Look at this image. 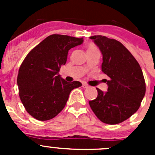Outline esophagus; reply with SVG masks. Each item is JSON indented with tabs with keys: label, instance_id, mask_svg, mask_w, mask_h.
Instances as JSON below:
<instances>
[{
	"label": "esophagus",
	"instance_id": "esophagus-1",
	"mask_svg": "<svg viewBox=\"0 0 155 155\" xmlns=\"http://www.w3.org/2000/svg\"><path fill=\"white\" fill-rule=\"evenodd\" d=\"M82 87H84V88H87V87H89V85L86 84V83H83V84H82Z\"/></svg>",
	"mask_w": 155,
	"mask_h": 155
}]
</instances>
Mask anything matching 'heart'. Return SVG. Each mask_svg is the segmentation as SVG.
Returning a JSON list of instances; mask_svg holds the SVG:
<instances>
[{
    "mask_svg": "<svg viewBox=\"0 0 155 155\" xmlns=\"http://www.w3.org/2000/svg\"><path fill=\"white\" fill-rule=\"evenodd\" d=\"M94 49H97L96 46L94 44V43H92V42H91V43H89V44L87 45V50H94Z\"/></svg>",
    "mask_w": 155,
    "mask_h": 155,
    "instance_id": "1",
    "label": "heart"
}]
</instances>
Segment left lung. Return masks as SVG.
I'll list each match as a JSON object with an SVG mask.
<instances>
[{"instance_id": "8db88e82", "label": "left lung", "mask_w": 155, "mask_h": 155, "mask_svg": "<svg viewBox=\"0 0 155 155\" xmlns=\"http://www.w3.org/2000/svg\"><path fill=\"white\" fill-rule=\"evenodd\" d=\"M102 53V71L109 79L108 91L97 88L98 96L89 101L95 116L105 124H118L136 113L146 91L140 66L121 42L103 35L90 37Z\"/></svg>"}]
</instances>
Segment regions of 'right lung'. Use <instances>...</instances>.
<instances>
[{"mask_svg":"<svg viewBox=\"0 0 155 155\" xmlns=\"http://www.w3.org/2000/svg\"><path fill=\"white\" fill-rule=\"evenodd\" d=\"M83 41V38L53 34L24 59L18 74V94L33 118L40 121L54 118L65 107L71 91L81 86L79 81H65L58 72L67 62L69 50Z\"/></svg>","mask_w":155,"mask_h":155,"instance_id":"1","label":"right lung"}]
</instances>
